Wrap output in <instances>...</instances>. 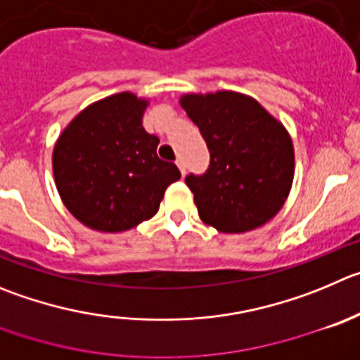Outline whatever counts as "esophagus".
<instances>
[{
    "label": "esophagus",
    "instance_id": "obj_1",
    "mask_svg": "<svg viewBox=\"0 0 360 360\" xmlns=\"http://www.w3.org/2000/svg\"><path fill=\"white\" fill-rule=\"evenodd\" d=\"M176 165H177V167H179L181 174H183V176H184V174H186V169H184V161L183 160H177Z\"/></svg>",
    "mask_w": 360,
    "mask_h": 360
}]
</instances>
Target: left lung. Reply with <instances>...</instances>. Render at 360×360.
I'll list each match as a JSON object with an SVG mask.
<instances>
[{"label":"left lung","instance_id":"8db88e82","mask_svg":"<svg viewBox=\"0 0 360 360\" xmlns=\"http://www.w3.org/2000/svg\"><path fill=\"white\" fill-rule=\"evenodd\" d=\"M181 106L210 149V169L186 176L204 224L247 233L281 211L295 176L290 133L254 97L231 90L184 94Z\"/></svg>","mask_w":360,"mask_h":360}]
</instances>
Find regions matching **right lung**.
<instances>
[{
	"label": "right lung",
	"instance_id": "right-lung-1",
	"mask_svg": "<svg viewBox=\"0 0 360 360\" xmlns=\"http://www.w3.org/2000/svg\"><path fill=\"white\" fill-rule=\"evenodd\" d=\"M149 101L131 92L92 103L70 120L53 149L56 190L83 226L122 233L160 210L179 169L158 158L160 139L142 126Z\"/></svg>",
	"mask_w": 360,
	"mask_h": 360
}]
</instances>
